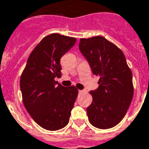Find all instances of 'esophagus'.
Returning <instances> with one entry per match:
<instances>
[{
  "instance_id": "obj_1",
  "label": "esophagus",
  "mask_w": 149,
  "mask_h": 149,
  "mask_svg": "<svg viewBox=\"0 0 149 149\" xmlns=\"http://www.w3.org/2000/svg\"><path fill=\"white\" fill-rule=\"evenodd\" d=\"M83 92H84L83 90H79V93H82Z\"/></svg>"
}]
</instances>
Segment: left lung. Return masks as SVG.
Instances as JSON below:
<instances>
[{"label":"left lung","instance_id":"8db88e82","mask_svg":"<svg viewBox=\"0 0 149 149\" xmlns=\"http://www.w3.org/2000/svg\"><path fill=\"white\" fill-rule=\"evenodd\" d=\"M79 50L99 88L90 92L92 103L87 108L88 120L100 129L113 127L123 120L134 93L132 73L122 50L103 36L80 39Z\"/></svg>","mask_w":149,"mask_h":149}]
</instances>
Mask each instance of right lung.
Returning <instances> with one entry per match:
<instances>
[{"instance_id": "1", "label": "right lung", "mask_w": 149, "mask_h": 149, "mask_svg": "<svg viewBox=\"0 0 149 149\" xmlns=\"http://www.w3.org/2000/svg\"><path fill=\"white\" fill-rule=\"evenodd\" d=\"M76 39L54 33L45 36L30 54L20 79L22 101L36 123L45 130L57 131L69 123L78 96L74 86L57 84L60 59Z\"/></svg>"}]
</instances>
